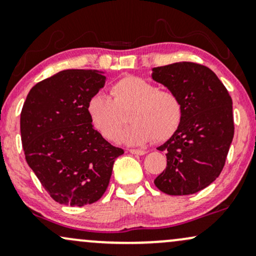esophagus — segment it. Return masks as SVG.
<instances>
[{
  "label": "esophagus",
  "mask_w": 256,
  "mask_h": 256,
  "mask_svg": "<svg viewBox=\"0 0 256 256\" xmlns=\"http://www.w3.org/2000/svg\"><path fill=\"white\" fill-rule=\"evenodd\" d=\"M129 152H130L132 154H138V156L146 154L145 150H129Z\"/></svg>",
  "instance_id": "esophagus-1"
}]
</instances>
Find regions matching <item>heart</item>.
I'll return each instance as SVG.
<instances>
[{
    "instance_id": "b5f03b06",
    "label": "heart",
    "mask_w": 256,
    "mask_h": 256,
    "mask_svg": "<svg viewBox=\"0 0 256 256\" xmlns=\"http://www.w3.org/2000/svg\"><path fill=\"white\" fill-rule=\"evenodd\" d=\"M111 94L97 92L87 102V114L105 139L117 140L128 111L132 126L121 140L127 145H144L150 140L164 141L176 132L182 120V104L175 93L159 90L140 76H123L111 87Z\"/></svg>"
}]
</instances>
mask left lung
<instances>
[{
    "mask_svg": "<svg viewBox=\"0 0 256 256\" xmlns=\"http://www.w3.org/2000/svg\"><path fill=\"white\" fill-rule=\"evenodd\" d=\"M152 79L175 93L182 120L166 142V168L154 180L169 195H189L210 186L223 170L234 138L232 99L210 68L177 62L152 68Z\"/></svg>",
    "mask_w": 256,
    "mask_h": 256,
    "instance_id": "8db88e82",
    "label": "left lung"
}]
</instances>
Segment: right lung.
<instances>
[{
	"mask_svg": "<svg viewBox=\"0 0 256 256\" xmlns=\"http://www.w3.org/2000/svg\"><path fill=\"white\" fill-rule=\"evenodd\" d=\"M104 72L67 69L31 88L20 115L24 152L45 190L62 205L103 196L123 150L93 128L87 102L105 85Z\"/></svg>",
	"mask_w": 256,
	"mask_h": 256,
	"instance_id": "right-lung-1",
	"label": "right lung"
}]
</instances>
